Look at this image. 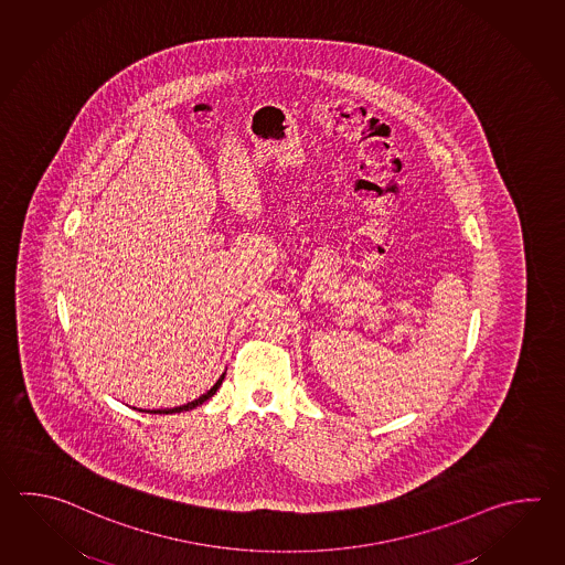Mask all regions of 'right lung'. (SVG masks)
<instances>
[{"label":"right lung","mask_w":565,"mask_h":565,"mask_svg":"<svg viewBox=\"0 0 565 565\" xmlns=\"http://www.w3.org/2000/svg\"><path fill=\"white\" fill-rule=\"evenodd\" d=\"M221 382H223V376H221L220 381L215 382V386L211 388V391L205 392L203 396H199L196 401H193V403H186L183 404V406H177V408H167V411H147V413H152V415H171V413H181V411H189V408H195V406H199V404L205 403V401H209L215 392H217V388L221 386ZM145 413V411H142Z\"/></svg>","instance_id":"obj_1"}]
</instances>
